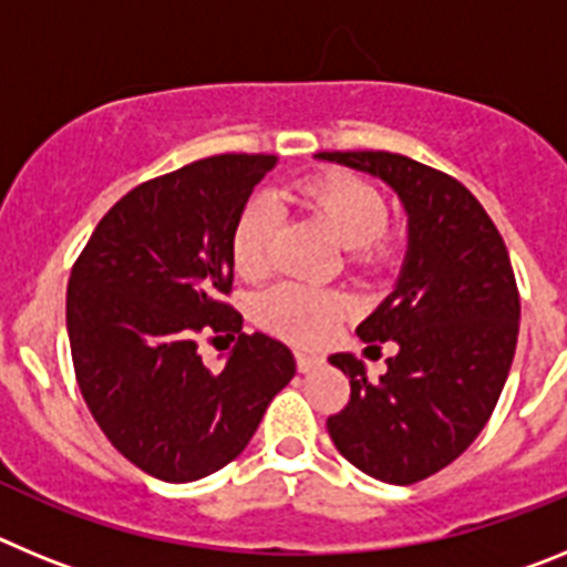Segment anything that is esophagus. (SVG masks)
Segmentation results:
<instances>
[{"label":"esophagus","instance_id":"34e87169","mask_svg":"<svg viewBox=\"0 0 567 567\" xmlns=\"http://www.w3.org/2000/svg\"><path fill=\"white\" fill-rule=\"evenodd\" d=\"M295 360H298L300 372H312V369L323 365V358H320V354H315V352H298V354H295Z\"/></svg>","mask_w":567,"mask_h":567}]
</instances>
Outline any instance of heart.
Masks as SVG:
<instances>
[{
  "label": "heart",
  "mask_w": 567,
  "mask_h": 567,
  "mask_svg": "<svg viewBox=\"0 0 567 567\" xmlns=\"http://www.w3.org/2000/svg\"><path fill=\"white\" fill-rule=\"evenodd\" d=\"M298 195L346 249H354V258L374 255L378 235L385 227V202L372 184L354 175L329 173L300 184ZM275 227L278 209L267 198H255L240 213L233 233V258L240 275H260L269 267ZM343 312L346 300L340 295L300 280L278 284L258 300L260 323L295 343H320L329 338Z\"/></svg>",
  "instance_id": "1"
}]
</instances>
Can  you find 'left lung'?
<instances>
[{"instance_id":"obj_1","label":"left lung","mask_w":567,"mask_h":567,"mask_svg":"<svg viewBox=\"0 0 567 567\" xmlns=\"http://www.w3.org/2000/svg\"><path fill=\"white\" fill-rule=\"evenodd\" d=\"M318 158L392 187L409 227L394 289L358 327L365 343L394 340L398 354L378 380L354 354L329 358L352 385L343 412L327 420L329 437L369 477L420 483L474 443L508 378L519 332L508 249L483 204L452 175L398 153Z\"/></svg>"}]
</instances>
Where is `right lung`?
Listing matches in <instances>:
<instances>
[{
    "label": "right lung",
    "instance_id": "add662e5",
    "mask_svg": "<svg viewBox=\"0 0 567 567\" xmlns=\"http://www.w3.org/2000/svg\"><path fill=\"white\" fill-rule=\"evenodd\" d=\"M275 155H213L130 189L79 255L68 334L79 389L110 443L164 483L233 463L275 394L295 378L287 343L244 334L233 233ZM202 331L239 332L221 373L197 354Z\"/></svg>",
    "mask_w": 567,
    "mask_h": 567
}]
</instances>
